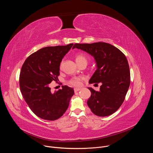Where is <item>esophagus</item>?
Masks as SVG:
<instances>
[{"label":"esophagus","mask_w":153,"mask_h":153,"mask_svg":"<svg viewBox=\"0 0 153 153\" xmlns=\"http://www.w3.org/2000/svg\"><path fill=\"white\" fill-rule=\"evenodd\" d=\"M74 92H75V93H76V92H77V91H80V88H74Z\"/></svg>","instance_id":"esophagus-1"}]
</instances>
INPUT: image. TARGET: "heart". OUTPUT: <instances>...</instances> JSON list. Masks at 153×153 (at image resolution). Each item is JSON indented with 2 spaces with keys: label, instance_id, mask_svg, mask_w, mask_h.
<instances>
[{
  "label": "heart",
  "instance_id": "1",
  "mask_svg": "<svg viewBox=\"0 0 153 153\" xmlns=\"http://www.w3.org/2000/svg\"><path fill=\"white\" fill-rule=\"evenodd\" d=\"M75 59L77 64L80 65L82 63H87L88 62V57L82 53H77L75 56ZM82 80L83 78L75 77L72 78L69 83L71 85L76 87H80L82 85Z\"/></svg>",
  "mask_w": 153,
  "mask_h": 153
}]
</instances>
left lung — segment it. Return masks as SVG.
I'll return each mask as SVG.
<instances>
[{
    "mask_svg": "<svg viewBox=\"0 0 153 153\" xmlns=\"http://www.w3.org/2000/svg\"><path fill=\"white\" fill-rule=\"evenodd\" d=\"M75 48L89 53L96 60L97 70L89 83H102L99 91L88 88L91 95L87 101L88 106L97 116L113 114L123 103L130 85L126 56L117 48L105 42L75 43L73 49Z\"/></svg>",
    "mask_w": 153,
    "mask_h": 153,
    "instance_id": "1",
    "label": "left lung"
}]
</instances>
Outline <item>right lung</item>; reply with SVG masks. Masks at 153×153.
<instances>
[{"label":"right lung","instance_id":"add662e5","mask_svg":"<svg viewBox=\"0 0 153 153\" xmlns=\"http://www.w3.org/2000/svg\"><path fill=\"white\" fill-rule=\"evenodd\" d=\"M73 45L41 48L28 56L22 67L21 93L31 110L41 119L55 120L62 117L74 95V90L67 85L54 93L49 86L52 81L59 80L60 62Z\"/></svg>","mask_w":153,"mask_h":153}]
</instances>
